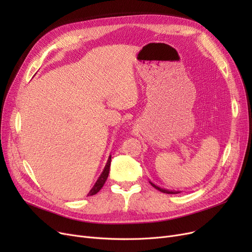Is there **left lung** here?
I'll return each mask as SVG.
<instances>
[{
	"instance_id": "obj_1",
	"label": "left lung",
	"mask_w": 252,
	"mask_h": 252,
	"mask_svg": "<svg viewBox=\"0 0 252 252\" xmlns=\"http://www.w3.org/2000/svg\"><path fill=\"white\" fill-rule=\"evenodd\" d=\"M149 183L152 185V186H153L155 189H157L158 191H160V192H162V193H166V194H178V193H180V191H171V190H167V189H163V188L158 187V186H156L155 184H153V183L150 182V181H149Z\"/></svg>"
}]
</instances>
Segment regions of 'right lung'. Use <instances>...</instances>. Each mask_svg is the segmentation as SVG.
Here are the masks:
<instances>
[{
	"label": "right lung",
	"mask_w": 252,
	"mask_h": 252,
	"mask_svg": "<svg viewBox=\"0 0 252 252\" xmlns=\"http://www.w3.org/2000/svg\"><path fill=\"white\" fill-rule=\"evenodd\" d=\"M110 163H111V155L108 157V160H107V163H106L102 174L100 175V177L98 178L97 182L95 183L94 186H93V188L91 189V191L88 193V196H92V195H95L97 194L101 189L102 187L104 186V184L106 182V180H107L108 178V175H109V169H110Z\"/></svg>",
	"instance_id": "1"
}]
</instances>
